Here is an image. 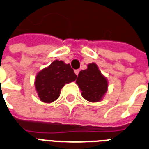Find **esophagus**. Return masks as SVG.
<instances>
[{"instance_id":"1","label":"esophagus","mask_w":149,"mask_h":149,"mask_svg":"<svg viewBox=\"0 0 149 149\" xmlns=\"http://www.w3.org/2000/svg\"><path fill=\"white\" fill-rule=\"evenodd\" d=\"M79 70H74V72H75V73H76V75H78V74H79Z\"/></svg>"}]
</instances>
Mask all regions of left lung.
I'll return each instance as SVG.
<instances>
[{"label": "left lung", "instance_id": "obj_1", "mask_svg": "<svg viewBox=\"0 0 149 149\" xmlns=\"http://www.w3.org/2000/svg\"><path fill=\"white\" fill-rule=\"evenodd\" d=\"M77 84L85 99L91 102H100L108 90V81L95 63L87 65V69L78 74Z\"/></svg>", "mask_w": 149, "mask_h": 149}]
</instances>
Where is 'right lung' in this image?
I'll return each instance as SVG.
<instances>
[{
    "label": "right lung",
    "instance_id": "1",
    "mask_svg": "<svg viewBox=\"0 0 149 149\" xmlns=\"http://www.w3.org/2000/svg\"><path fill=\"white\" fill-rule=\"evenodd\" d=\"M77 76L70 64L54 60L47 68L40 71L35 78V88L40 100L51 103L59 97L65 84L75 81Z\"/></svg>",
    "mask_w": 149,
    "mask_h": 149
}]
</instances>
